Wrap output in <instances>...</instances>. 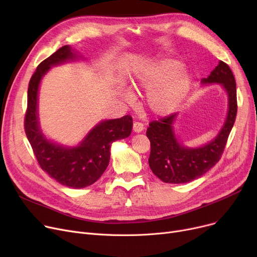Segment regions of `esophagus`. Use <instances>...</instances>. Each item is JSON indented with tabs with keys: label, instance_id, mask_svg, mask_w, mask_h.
<instances>
[{
	"label": "esophagus",
	"instance_id": "1",
	"mask_svg": "<svg viewBox=\"0 0 257 257\" xmlns=\"http://www.w3.org/2000/svg\"><path fill=\"white\" fill-rule=\"evenodd\" d=\"M144 128L145 127L141 123V121H134V123H133V130H134V132L140 133V132H142L144 130Z\"/></svg>",
	"mask_w": 257,
	"mask_h": 257
}]
</instances>
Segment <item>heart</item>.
<instances>
[{
    "mask_svg": "<svg viewBox=\"0 0 257 257\" xmlns=\"http://www.w3.org/2000/svg\"><path fill=\"white\" fill-rule=\"evenodd\" d=\"M183 64L175 59H164L140 70L133 79V86L149 91L147 105L157 115L174 112L184 102L193 86V77L181 71ZM127 100L132 94L126 92Z\"/></svg>",
    "mask_w": 257,
    "mask_h": 257,
    "instance_id": "obj_1",
    "label": "heart"
}]
</instances>
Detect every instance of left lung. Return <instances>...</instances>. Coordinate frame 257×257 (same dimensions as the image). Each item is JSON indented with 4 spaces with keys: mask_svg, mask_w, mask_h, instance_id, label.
<instances>
[{
    "mask_svg": "<svg viewBox=\"0 0 257 257\" xmlns=\"http://www.w3.org/2000/svg\"><path fill=\"white\" fill-rule=\"evenodd\" d=\"M203 84H222L228 96V113L222 127L211 142L199 148L182 146L175 137L173 123L178 113L153 120L147 129L151 144L149 166L154 175L166 183H185L195 180L209 171L220 160L237 112L236 84L227 63L220 61Z\"/></svg>",
    "mask_w": 257,
    "mask_h": 257,
    "instance_id": "left-lung-1",
    "label": "left lung"
}]
</instances>
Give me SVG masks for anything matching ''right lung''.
I'll return each mask as SVG.
<instances>
[{
    "label": "right lung",
    "instance_id": "obj_1",
    "mask_svg": "<svg viewBox=\"0 0 257 257\" xmlns=\"http://www.w3.org/2000/svg\"><path fill=\"white\" fill-rule=\"evenodd\" d=\"M77 57L70 46H63L38 64L29 82L24 126L40 168L62 185L82 188L94 183L102 176L109 164L111 144L130 136L133 121L130 115L102 120L89 131L79 146L72 148L53 143L44 136L37 113L40 80L51 66Z\"/></svg>",
    "mask_w": 257,
    "mask_h": 257
}]
</instances>
